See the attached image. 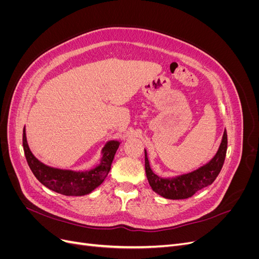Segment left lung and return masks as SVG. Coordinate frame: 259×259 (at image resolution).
Wrapping results in <instances>:
<instances>
[{
    "label": "left lung",
    "mask_w": 259,
    "mask_h": 259,
    "mask_svg": "<svg viewBox=\"0 0 259 259\" xmlns=\"http://www.w3.org/2000/svg\"><path fill=\"white\" fill-rule=\"evenodd\" d=\"M227 132L224 131L221 145L215 155L204 165L190 173L174 177H160L151 169L148 153L145 149V167L147 178L152 190L161 197L169 200H183L213 184L224 165L227 152Z\"/></svg>",
    "instance_id": "1"
}]
</instances>
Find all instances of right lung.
Here are the masks:
<instances>
[{
    "mask_svg": "<svg viewBox=\"0 0 259 259\" xmlns=\"http://www.w3.org/2000/svg\"><path fill=\"white\" fill-rule=\"evenodd\" d=\"M120 144L119 140L107 142L105 147L101 149L99 164L94 168L89 170H71L45 165L31 152L27 142L26 127H23L22 135L23 151L28 165L38 182L55 192L72 197L89 194L104 183L111 168V163Z\"/></svg>",
    "mask_w": 259,
    "mask_h": 259,
    "instance_id": "add662e5",
    "label": "right lung"
}]
</instances>
